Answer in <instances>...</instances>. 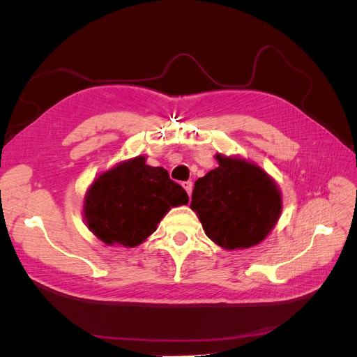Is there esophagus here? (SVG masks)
I'll return each mask as SVG.
<instances>
[{
	"label": "esophagus",
	"mask_w": 357,
	"mask_h": 357,
	"mask_svg": "<svg viewBox=\"0 0 357 357\" xmlns=\"http://www.w3.org/2000/svg\"><path fill=\"white\" fill-rule=\"evenodd\" d=\"M183 188H185V190L188 192V195L190 197V193H192V188H193V185H192V181H185V183H183V185H181Z\"/></svg>",
	"instance_id": "34e87169"
}]
</instances>
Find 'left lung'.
Returning a JSON list of instances; mask_svg holds the SVG:
<instances>
[{
  "mask_svg": "<svg viewBox=\"0 0 357 357\" xmlns=\"http://www.w3.org/2000/svg\"><path fill=\"white\" fill-rule=\"evenodd\" d=\"M219 167L195 181L190 208L208 238L225 250L262 243L283 211L282 190L255 162L214 156Z\"/></svg>",
  "mask_w": 357,
  "mask_h": 357,
  "instance_id": "obj_1",
  "label": "left lung"
}]
</instances>
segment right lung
<instances>
[{
	"label": "right lung",
	"instance_id": "obj_1",
	"mask_svg": "<svg viewBox=\"0 0 357 357\" xmlns=\"http://www.w3.org/2000/svg\"><path fill=\"white\" fill-rule=\"evenodd\" d=\"M189 197L162 167L146 156L122 160L96 177L83 199L88 229L107 245L137 247L152 235L164 215Z\"/></svg>",
	"mask_w": 357,
	"mask_h": 357
}]
</instances>
